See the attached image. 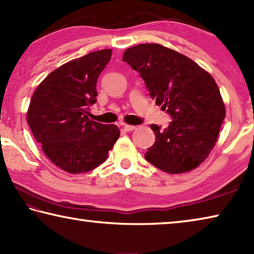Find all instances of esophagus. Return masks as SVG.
<instances>
[{"instance_id":"34e87169","label":"esophagus","mask_w":254,"mask_h":254,"mask_svg":"<svg viewBox=\"0 0 254 254\" xmlns=\"http://www.w3.org/2000/svg\"><path fill=\"white\" fill-rule=\"evenodd\" d=\"M123 128L126 131H133V130H135V127L134 126H128V124H123Z\"/></svg>"}]
</instances>
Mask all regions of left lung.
I'll use <instances>...</instances> for the list:
<instances>
[{"instance_id": "obj_1", "label": "left lung", "mask_w": 254, "mask_h": 254, "mask_svg": "<svg viewBox=\"0 0 254 254\" xmlns=\"http://www.w3.org/2000/svg\"><path fill=\"white\" fill-rule=\"evenodd\" d=\"M122 60L139 72L150 96L173 119L165 130L150 126L156 142L145 160L168 174L195 169L214 148L225 118L213 77L186 56L158 44L131 47Z\"/></svg>"}]
</instances>
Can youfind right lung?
<instances>
[{"instance_id": "add662e5", "label": "right lung", "mask_w": 254, "mask_h": 254, "mask_svg": "<svg viewBox=\"0 0 254 254\" xmlns=\"http://www.w3.org/2000/svg\"><path fill=\"white\" fill-rule=\"evenodd\" d=\"M111 49L87 54L60 66L34 91L27 120L49 160L70 174L91 171L104 162L120 136L114 124L89 120L96 103L98 76Z\"/></svg>"}]
</instances>
